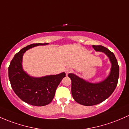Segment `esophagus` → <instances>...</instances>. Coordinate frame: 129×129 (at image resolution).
I'll use <instances>...</instances> for the list:
<instances>
[{
    "mask_svg": "<svg viewBox=\"0 0 129 129\" xmlns=\"http://www.w3.org/2000/svg\"><path fill=\"white\" fill-rule=\"evenodd\" d=\"M72 69H69V68H68V69H67L66 70V75H68V74H69V73H70V72H72Z\"/></svg>",
    "mask_w": 129,
    "mask_h": 129,
    "instance_id": "obj_1",
    "label": "esophagus"
}]
</instances>
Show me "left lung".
Listing matches in <instances>:
<instances>
[{
	"instance_id": "8db88e82",
	"label": "left lung",
	"mask_w": 129,
	"mask_h": 129,
	"mask_svg": "<svg viewBox=\"0 0 129 129\" xmlns=\"http://www.w3.org/2000/svg\"><path fill=\"white\" fill-rule=\"evenodd\" d=\"M96 51L104 52L109 58L111 63V72L108 77L101 82L93 83L80 78L74 74H69L71 79V91L74 100L83 106L96 105L106 100L117 86L119 75V67L113 52L100 45H93Z\"/></svg>"
}]
</instances>
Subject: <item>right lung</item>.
Listing matches in <instances>:
<instances>
[{
    "label": "right lung",
    "instance_id": "right-lung-1",
    "mask_svg": "<svg viewBox=\"0 0 129 129\" xmlns=\"http://www.w3.org/2000/svg\"><path fill=\"white\" fill-rule=\"evenodd\" d=\"M48 43H36L27 46L15 55L9 67V78L12 89L22 101L36 106H43L53 100L55 90L66 74L33 77L23 69L22 58L26 51Z\"/></svg>",
    "mask_w": 129,
    "mask_h": 129
}]
</instances>
